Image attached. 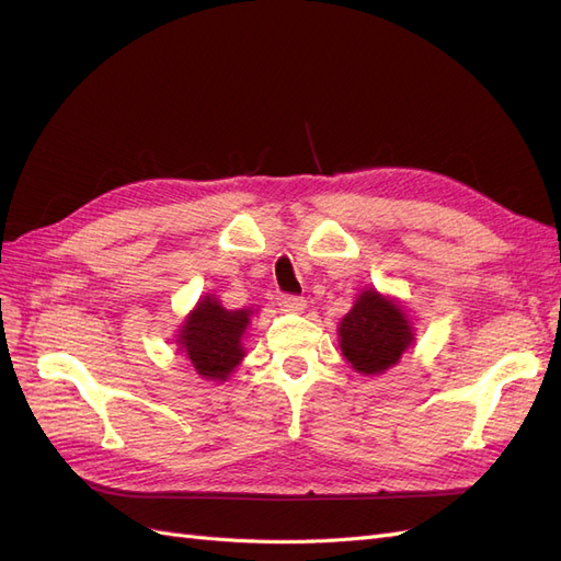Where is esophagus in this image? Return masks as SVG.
Instances as JSON below:
<instances>
[{
	"mask_svg": "<svg viewBox=\"0 0 561 561\" xmlns=\"http://www.w3.org/2000/svg\"><path fill=\"white\" fill-rule=\"evenodd\" d=\"M283 307L290 313H301L304 309H307V299H304V297H285Z\"/></svg>",
	"mask_w": 561,
	"mask_h": 561,
	"instance_id": "esophagus-1",
	"label": "esophagus"
}]
</instances>
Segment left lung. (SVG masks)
<instances>
[{"label": "left lung", "mask_w": 561, "mask_h": 561, "mask_svg": "<svg viewBox=\"0 0 561 561\" xmlns=\"http://www.w3.org/2000/svg\"><path fill=\"white\" fill-rule=\"evenodd\" d=\"M414 320L396 297L365 287L336 328L344 360L365 377L396 367L414 344Z\"/></svg>", "instance_id": "1"}]
</instances>
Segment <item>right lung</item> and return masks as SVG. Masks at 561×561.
<instances>
[{"label":"right lung","mask_w":561,"mask_h":561,"mask_svg":"<svg viewBox=\"0 0 561 561\" xmlns=\"http://www.w3.org/2000/svg\"><path fill=\"white\" fill-rule=\"evenodd\" d=\"M252 309H225L215 295H203L184 316L175 334L178 351L194 367L201 379L222 383L245 358L243 334Z\"/></svg>","instance_id":"1"}]
</instances>
